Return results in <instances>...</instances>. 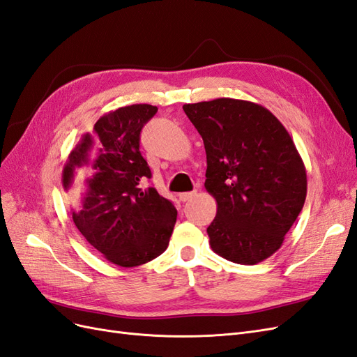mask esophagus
Segmentation results:
<instances>
[{
  "label": "esophagus",
  "mask_w": 357,
  "mask_h": 357,
  "mask_svg": "<svg viewBox=\"0 0 357 357\" xmlns=\"http://www.w3.org/2000/svg\"><path fill=\"white\" fill-rule=\"evenodd\" d=\"M197 195V192L193 190V192H185V193H180L178 195V198H180V201H183V202H186V201H189V199H192L193 197Z\"/></svg>",
  "instance_id": "1"
}]
</instances>
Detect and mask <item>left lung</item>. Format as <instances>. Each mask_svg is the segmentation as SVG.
<instances>
[{
	"instance_id": "1",
	"label": "left lung",
	"mask_w": 357,
	"mask_h": 357,
	"mask_svg": "<svg viewBox=\"0 0 357 357\" xmlns=\"http://www.w3.org/2000/svg\"><path fill=\"white\" fill-rule=\"evenodd\" d=\"M207 153L205 189L218 202L207 228L214 253L241 265L274 255L307 197V171L283 123L256 102L185 104Z\"/></svg>"
}]
</instances>
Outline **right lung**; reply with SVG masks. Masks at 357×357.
Masks as SVG:
<instances>
[{
  "label": "right lung",
  "instance_id": "right-lung-1",
  "mask_svg": "<svg viewBox=\"0 0 357 357\" xmlns=\"http://www.w3.org/2000/svg\"><path fill=\"white\" fill-rule=\"evenodd\" d=\"M158 112L132 104L101 116L82 135L62 171L73 222L114 265H143L164 253L177 220L171 201L139 181L152 177L139 152V132Z\"/></svg>",
  "mask_w": 357,
  "mask_h": 357
}]
</instances>
